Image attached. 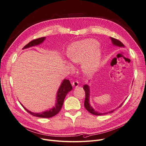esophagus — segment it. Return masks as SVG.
<instances>
[{"label":"esophagus","mask_w":146,"mask_h":146,"mask_svg":"<svg viewBox=\"0 0 146 146\" xmlns=\"http://www.w3.org/2000/svg\"><path fill=\"white\" fill-rule=\"evenodd\" d=\"M72 84V86L74 88H77L79 86V82L78 81H76V80L73 81Z\"/></svg>","instance_id":"34e87169"}]
</instances>
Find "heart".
<instances>
[{
  "label": "heart",
  "mask_w": 146,
  "mask_h": 146,
  "mask_svg": "<svg viewBox=\"0 0 146 146\" xmlns=\"http://www.w3.org/2000/svg\"><path fill=\"white\" fill-rule=\"evenodd\" d=\"M98 43L92 39L85 40L72 44L67 50V57L71 62H82L83 71L87 74H92L96 69L101 52L96 48Z\"/></svg>",
  "instance_id": "heart-1"
}]
</instances>
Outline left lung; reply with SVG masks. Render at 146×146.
I'll list each match as a JSON object with an SVG mask.
<instances>
[{"mask_svg":"<svg viewBox=\"0 0 146 146\" xmlns=\"http://www.w3.org/2000/svg\"><path fill=\"white\" fill-rule=\"evenodd\" d=\"M111 40L112 41V42L113 45H116V46H118V47H124V45L122 44L119 40L115 39V38H113L111 37ZM83 89L85 90V103H84V105H85V108L86 109V110L88 111H89L90 113L95 115H104V114H107L108 113H112L115 110H112L110 111L109 112H106V113H99L96 111H95L92 107L89 104V94H90V90H89V87L88 85H85L83 86ZM122 104L119 107H121V105H122Z\"/></svg>","mask_w":146,"mask_h":146,"instance_id":"obj_1","label":"left lung"}]
</instances>
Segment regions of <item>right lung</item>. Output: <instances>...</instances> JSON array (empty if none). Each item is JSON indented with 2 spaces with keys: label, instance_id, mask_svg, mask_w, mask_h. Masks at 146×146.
Wrapping results in <instances>:
<instances>
[{
  "label": "right lung",
  "instance_id": "add662e5",
  "mask_svg": "<svg viewBox=\"0 0 146 146\" xmlns=\"http://www.w3.org/2000/svg\"><path fill=\"white\" fill-rule=\"evenodd\" d=\"M45 37H41V38H37V39L34 40L31 42H29L28 44H27L22 49L31 47H33V46L40 44L45 40ZM72 90V85H71L70 81L65 79L63 81V82L61 83V85L58 90L57 94V101H56V106H54L52 109L42 112L41 113L32 112L28 111L27 109H26L22 104H21V105L24 107V108L29 113L32 115H33L34 117H39V118H51V117L55 116L56 115H57L60 112V111L61 110V108H62V106H63L64 98H65L66 95L68 94V92H70Z\"/></svg>",
  "mask_w": 146,
  "mask_h": 146
}]
</instances>
